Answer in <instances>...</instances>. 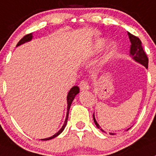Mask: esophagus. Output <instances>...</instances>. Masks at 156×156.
Wrapping results in <instances>:
<instances>
[{"mask_svg": "<svg viewBox=\"0 0 156 156\" xmlns=\"http://www.w3.org/2000/svg\"><path fill=\"white\" fill-rule=\"evenodd\" d=\"M80 89L81 91H84V90H87L90 89V86H89L88 83L85 80H82L80 83Z\"/></svg>", "mask_w": 156, "mask_h": 156, "instance_id": "esophagus-1", "label": "esophagus"}]
</instances>
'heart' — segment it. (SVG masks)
Masks as SVG:
<instances>
[{"label": "heart", "mask_w": 156, "mask_h": 156, "mask_svg": "<svg viewBox=\"0 0 156 156\" xmlns=\"http://www.w3.org/2000/svg\"><path fill=\"white\" fill-rule=\"evenodd\" d=\"M106 44V41L104 39V38H99V39L96 40L95 41L94 44L93 46V50L95 52L100 51L101 50H103V47H105ZM109 47H110L112 50L115 48V43H111L110 45H109Z\"/></svg>", "instance_id": "heart-1"}]
</instances>
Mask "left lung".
I'll use <instances>...</instances> for the list:
<instances>
[{
    "mask_svg": "<svg viewBox=\"0 0 156 156\" xmlns=\"http://www.w3.org/2000/svg\"><path fill=\"white\" fill-rule=\"evenodd\" d=\"M128 35H129V38L130 42H131V46H130V51H129L130 56H131L132 58H133L135 61L140 63V64L143 65L146 68H148L149 59H148L147 57V55L146 54V53H145V51H144L141 41L139 40V37L131 34L129 32H128ZM93 121H94L96 127H97L98 129H99L102 132L105 133V132L101 129L100 126L98 124L97 122H96V119H95L94 114H93ZM129 129H127L126 131H128ZM109 134L114 135V133H110Z\"/></svg>",
    "mask_w": 156,
    "mask_h": 156,
    "instance_id": "left-lung-1",
    "label": "left lung"
}]
</instances>
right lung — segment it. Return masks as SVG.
<instances>
[{
    "mask_svg": "<svg viewBox=\"0 0 156 156\" xmlns=\"http://www.w3.org/2000/svg\"><path fill=\"white\" fill-rule=\"evenodd\" d=\"M32 38H33L32 34H29L25 35V36L23 37L22 38V39L20 40V41H19L18 44H17V47H18V46L21 45V44H24V43L28 42V41H30L31 40H32ZM79 93H80V89H79V87H77V86H74L73 87H72V88L70 89V90H69V93H68L67 97H66V99H67V111H66V119H65V122H64V123H63V126H62V128L60 129L59 130V131L57 132V133H55V134L53 135V136H50V137L47 138V139H41V140H44V141L50 140V139H53V138L57 137V136H59V135H60V133H61L63 131V129H64L65 127H66V123H67L68 116H69V108H70L71 104H72L73 100L74 98H75V96H76V95L78 94Z\"/></svg>",
    "mask_w": 156,
    "mask_h": 156,
    "instance_id": "add662e5",
    "label": "right lung"
}]
</instances>
